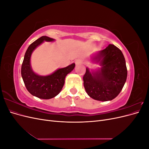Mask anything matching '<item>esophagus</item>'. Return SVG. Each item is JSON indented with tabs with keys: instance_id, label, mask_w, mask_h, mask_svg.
Wrapping results in <instances>:
<instances>
[{
	"instance_id": "1",
	"label": "esophagus",
	"mask_w": 149,
	"mask_h": 149,
	"mask_svg": "<svg viewBox=\"0 0 149 149\" xmlns=\"http://www.w3.org/2000/svg\"><path fill=\"white\" fill-rule=\"evenodd\" d=\"M82 63H83V60L81 59H77L75 61L76 65H79V64Z\"/></svg>"
}]
</instances>
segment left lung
Segmentation results:
<instances>
[{"instance_id":"left-lung-1","label":"left lung","mask_w":149,"mask_h":149,"mask_svg":"<svg viewBox=\"0 0 149 149\" xmlns=\"http://www.w3.org/2000/svg\"><path fill=\"white\" fill-rule=\"evenodd\" d=\"M91 61L101 66L97 70L86 68L83 76L84 86L88 96L97 101H111L123 89L127 76L123 53L114 45L91 56Z\"/></svg>"}]
</instances>
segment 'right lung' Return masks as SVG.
<instances>
[{"label": "right lung", "instance_id": "obj_1", "mask_svg": "<svg viewBox=\"0 0 149 149\" xmlns=\"http://www.w3.org/2000/svg\"><path fill=\"white\" fill-rule=\"evenodd\" d=\"M53 41L55 39L47 36H43L35 40L26 49L22 65L21 74L26 89L31 95L43 100L53 98L60 93L65 84V77L75 66L74 63H72L47 76L38 75L35 73L30 63L31 54L36 48L44 42Z\"/></svg>", "mask_w": 149, "mask_h": 149}]
</instances>
